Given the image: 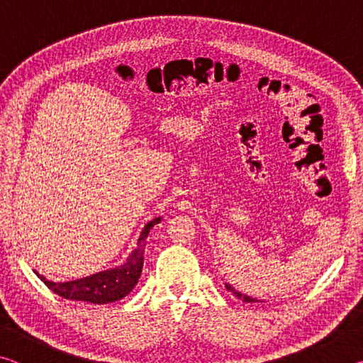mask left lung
<instances>
[{
  "mask_svg": "<svg viewBox=\"0 0 363 363\" xmlns=\"http://www.w3.org/2000/svg\"><path fill=\"white\" fill-rule=\"evenodd\" d=\"M225 290H227V291H230L235 298L245 301V303H261L259 299L251 298V296H247V294H243V293H240L238 290H235V288H233V286H232V285H229V284H225Z\"/></svg>",
  "mask_w": 363,
  "mask_h": 363,
  "instance_id": "left-lung-1",
  "label": "left lung"
}]
</instances>
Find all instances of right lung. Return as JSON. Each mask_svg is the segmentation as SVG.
Wrapping results in <instances>:
<instances>
[{"instance_id":"right-lung-1","label":"right lung","mask_w":363,"mask_h":363,"mask_svg":"<svg viewBox=\"0 0 363 363\" xmlns=\"http://www.w3.org/2000/svg\"><path fill=\"white\" fill-rule=\"evenodd\" d=\"M162 218L152 219L149 224L144 227L138 240V248L133 251L125 264L118 267L102 270L89 275V277L70 280V281H51L43 277L38 272L40 280L45 284L49 290L54 291L59 296L72 301H86L93 304H110L115 301H120L128 296L133 291V288L138 285L140 272L144 266V251H145V238L149 237L150 229L158 224Z\"/></svg>"}]
</instances>
